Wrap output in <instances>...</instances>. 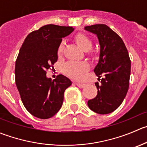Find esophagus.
<instances>
[{"mask_svg": "<svg viewBox=\"0 0 147 147\" xmlns=\"http://www.w3.org/2000/svg\"><path fill=\"white\" fill-rule=\"evenodd\" d=\"M76 85H77V86L79 87V88H84V87L85 86V84H84V83H80V82H76Z\"/></svg>", "mask_w": 147, "mask_h": 147, "instance_id": "obj_1", "label": "esophagus"}]
</instances>
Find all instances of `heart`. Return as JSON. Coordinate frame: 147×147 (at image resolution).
<instances>
[{
    "mask_svg": "<svg viewBox=\"0 0 147 147\" xmlns=\"http://www.w3.org/2000/svg\"><path fill=\"white\" fill-rule=\"evenodd\" d=\"M75 42L84 51H88V55L92 57H95V53L92 51H89L92 48V42L88 36L82 34H79L75 37ZM64 42H61L57 48L58 56H61L63 52ZM90 69V65L86 62H74L69 61L63 65V72L68 76L76 79L82 78V75Z\"/></svg>",
    "mask_w": 147,
    "mask_h": 147,
    "instance_id": "1",
    "label": "heart"
}]
</instances>
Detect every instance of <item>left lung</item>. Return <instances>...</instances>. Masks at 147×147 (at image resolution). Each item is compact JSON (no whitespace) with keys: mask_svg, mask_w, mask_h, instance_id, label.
<instances>
[{"mask_svg":"<svg viewBox=\"0 0 147 147\" xmlns=\"http://www.w3.org/2000/svg\"><path fill=\"white\" fill-rule=\"evenodd\" d=\"M96 34L100 44L99 61L94 69L98 77L104 78L95 82L97 95L88 101L92 111L108 114L117 109L126 97L129 86L131 60L121 38L105 24L85 27Z\"/></svg>","mask_w":147,"mask_h":147,"instance_id":"8db88e82","label":"left lung"}]
</instances>
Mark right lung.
<instances>
[{
  "mask_svg": "<svg viewBox=\"0 0 147 147\" xmlns=\"http://www.w3.org/2000/svg\"><path fill=\"white\" fill-rule=\"evenodd\" d=\"M74 31L72 26L48 24L30 33L16 61V85L26 109L34 116L47 119L59 111L65 90L72 85L69 78L59 75L52 80L47 70L57 61L62 39Z\"/></svg>",
  "mask_w": 147,
  "mask_h": 147,
  "instance_id": "obj_1",
  "label": "right lung"
}]
</instances>
